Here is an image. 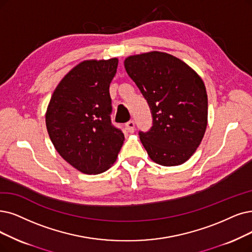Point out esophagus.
<instances>
[{
  "mask_svg": "<svg viewBox=\"0 0 252 252\" xmlns=\"http://www.w3.org/2000/svg\"><path fill=\"white\" fill-rule=\"evenodd\" d=\"M125 126H126V129L128 130V131H129L130 133L134 132V127H135V124H134L133 121H128V122L125 124Z\"/></svg>",
  "mask_w": 252,
  "mask_h": 252,
  "instance_id": "obj_1",
  "label": "esophagus"
}]
</instances>
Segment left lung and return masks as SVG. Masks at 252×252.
I'll use <instances>...</instances> for the list:
<instances>
[{
	"label": "left lung",
	"instance_id": "8db88e82",
	"mask_svg": "<svg viewBox=\"0 0 252 252\" xmlns=\"http://www.w3.org/2000/svg\"><path fill=\"white\" fill-rule=\"evenodd\" d=\"M124 66L152 114V127L138 133L148 155L163 166L184 163L206 132L208 96L203 79L180 59L161 52L130 56Z\"/></svg>",
	"mask_w": 252,
	"mask_h": 252
}]
</instances>
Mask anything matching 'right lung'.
I'll use <instances>...</instances> for the list:
<instances>
[{"mask_svg":"<svg viewBox=\"0 0 252 252\" xmlns=\"http://www.w3.org/2000/svg\"><path fill=\"white\" fill-rule=\"evenodd\" d=\"M118 59L88 60L76 65L57 86L45 122L58 153L79 172L103 173L114 164L124 134L110 121L109 85Z\"/></svg>","mask_w":252,"mask_h":252,"instance_id":"add662e5","label":"right lung"}]
</instances>
